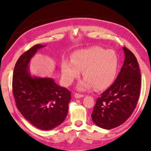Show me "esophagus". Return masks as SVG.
<instances>
[{"instance_id":"1","label":"esophagus","mask_w":151,"mask_h":151,"mask_svg":"<svg viewBox=\"0 0 151 151\" xmlns=\"http://www.w3.org/2000/svg\"><path fill=\"white\" fill-rule=\"evenodd\" d=\"M84 95L82 94H79V93H75V97L76 99H81L82 97H84Z\"/></svg>"}]
</instances>
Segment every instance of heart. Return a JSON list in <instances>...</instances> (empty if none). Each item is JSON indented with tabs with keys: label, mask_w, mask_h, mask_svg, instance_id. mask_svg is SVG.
<instances>
[{
	"label": "heart",
	"mask_w": 151,
	"mask_h": 151,
	"mask_svg": "<svg viewBox=\"0 0 151 151\" xmlns=\"http://www.w3.org/2000/svg\"><path fill=\"white\" fill-rule=\"evenodd\" d=\"M119 58L113 50L93 46L76 50L71 60H65L62 64V73L64 83L70 85L81 74L84 78L77 88L81 91L89 89L95 86L98 90L108 88L116 76Z\"/></svg>",
	"instance_id": "b5f03b06"
}]
</instances>
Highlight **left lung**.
Returning <instances> with one entry per match:
<instances>
[{
	"label": "left lung",
	"mask_w": 151,
	"mask_h": 151,
	"mask_svg": "<svg viewBox=\"0 0 151 151\" xmlns=\"http://www.w3.org/2000/svg\"><path fill=\"white\" fill-rule=\"evenodd\" d=\"M124 61L117 77L97 99L92 112L93 123L104 129L120 126L130 116L138 101L141 73L134 54L123 47Z\"/></svg>",
	"instance_id": "left-lung-1"
}]
</instances>
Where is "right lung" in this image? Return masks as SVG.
Returning <instances> with one entry per match:
<instances>
[{
  "label": "right lung",
  "instance_id": "1",
  "mask_svg": "<svg viewBox=\"0 0 151 151\" xmlns=\"http://www.w3.org/2000/svg\"><path fill=\"white\" fill-rule=\"evenodd\" d=\"M45 46L36 45L19 58L14 69L12 89L22 116L39 129L49 130L65 119L71 94L52 78L31 75L30 61L38 50Z\"/></svg>",
  "mask_w": 151,
  "mask_h": 151
}]
</instances>
